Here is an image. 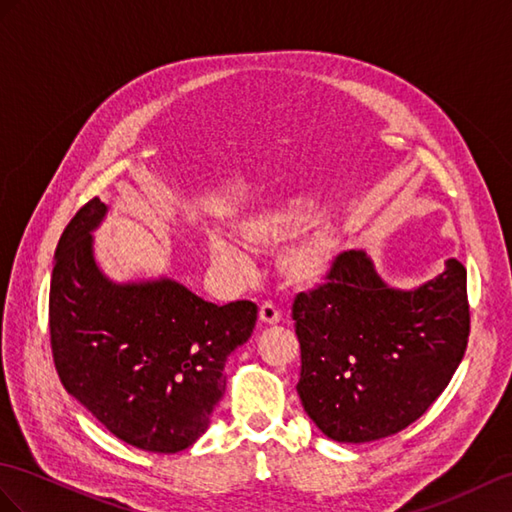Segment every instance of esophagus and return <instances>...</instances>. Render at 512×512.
Segmentation results:
<instances>
[{"label":"esophagus","instance_id":"obj_1","mask_svg":"<svg viewBox=\"0 0 512 512\" xmlns=\"http://www.w3.org/2000/svg\"><path fill=\"white\" fill-rule=\"evenodd\" d=\"M258 319L263 326H276V323H280V310L273 306V304H263L258 310Z\"/></svg>","mask_w":512,"mask_h":512}]
</instances>
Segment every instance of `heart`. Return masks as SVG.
<instances>
[{
	"instance_id": "1",
	"label": "heart",
	"mask_w": 512,
	"mask_h": 512,
	"mask_svg": "<svg viewBox=\"0 0 512 512\" xmlns=\"http://www.w3.org/2000/svg\"><path fill=\"white\" fill-rule=\"evenodd\" d=\"M310 219L313 206L295 199L241 219L234 226V234L256 252H278L286 244L278 256L280 276L293 289L313 291L334 276L341 256V234L328 221L315 223L304 232ZM208 252L217 271L232 282L243 280L252 271V260L230 239L213 236Z\"/></svg>"
}]
</instances>
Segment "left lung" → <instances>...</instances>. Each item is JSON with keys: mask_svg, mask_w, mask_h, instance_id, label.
Here are the masks:
<instances>
[{"mask_svg": "<svg viewBox=\"0 0 512 512\" xmlns=\"http://www.w3.org/2000/svg\"><path fill=\"white\" fill-rule=\"evenodd\" d=\"M293 321L308 417L339 443L378 441L426 413L463 360L467 269L450 258L441 276L400 291L350 249L326 284L295 297Z\"/></svg>", "mask_w": 512, "mask_h": 512, "instance_id": "1", "label": "left lung"}]
</instances>
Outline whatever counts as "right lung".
<instances>
[{"instance_id":"obj_1","label":"right lung","mask_w":512,"mask_h":512,"mask_svg":"<svg viewBox=\"0 0 512 512\" xmlns=\"http://www.w3.org/2000/svg\"><path fill=\"white\" fill-rule=\"evenodd\" d=\"M99 197L62 232L49 286V339L58 378L93 417L139 450L193 445L226 393L228 356L254 332L258 306L204 302L176 280L117 284L99 271Z\"/></svg>"}]
</instances>
